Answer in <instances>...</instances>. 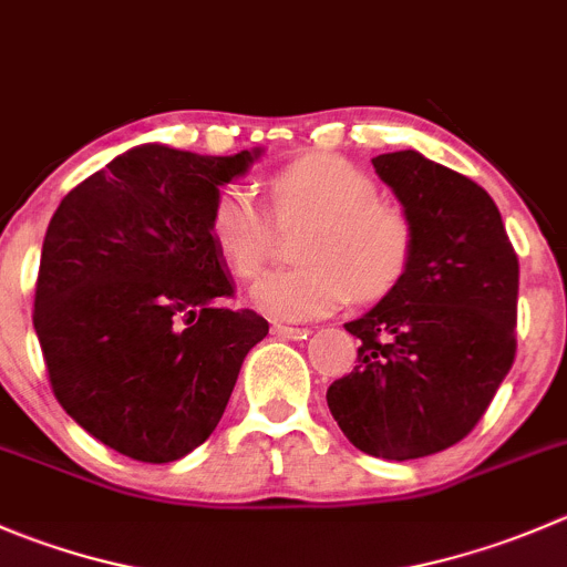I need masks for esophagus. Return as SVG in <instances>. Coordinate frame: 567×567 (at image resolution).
Returning <instances> with one entry per match:
<instances>
[{"mask_svg":"<svg viewBox=\"0 0 567 567\" xmlns=\"http://www.w3.org/2000/svg\"><path fill=\"white\" fill-rule=\"evenodd\" d=\"M271 332L279 334V338H288V340H305L307 334H310V329H305V327H288V323H274Z\"/></svg>","mask_w":567,"mask_h":567,"instance_id":"esophagus-1","label":"esophagus"}]
</instances>
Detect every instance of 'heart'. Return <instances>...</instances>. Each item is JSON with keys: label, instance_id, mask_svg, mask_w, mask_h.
<instances>
[{"label": "heart", "instance_id": "1", "mask_svg": "<svg viewBox=\"0 0 567 567\" xmlns=\"http://www.w3.org/2000/svg\"><path fill=\"white\" fill-rule=\"evenodd\" d=\"M377 179L329 152H310L268 179L277 218H307L288 271L251 288L257 310L310 321L338 310L351 293L379 299L401 282L415 251V227L399 202L377 196ZM210 240L229 271L251 279L268 257V221L244 185H224L207 218Z\"/></svg>", "mask_w": 567, "mask_h": 567}]
</instances>
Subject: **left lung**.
<instances>
[{
	"mask_svg": "<svg viewBox=\"0 0 567 567\" xmlns=\"http://www.w3.org/2000/svg\"><path fill=\"white\" fill-rule=\"evenodd\" d=\"M415 227L406 274L365 316L354 371L327 404L349 443L417 460L463 441L515 360L518 255L485 188L417 152L373 157Z\"/></svg>",
	"mask_w": 567,
	"mask_h": 567,
	"instance_id": "left-lung-1",
	"label": "left lung"
}]
</instances>
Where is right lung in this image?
Here are the masks:
<instances>
[{"label":"right lung","mask_w":567,"mask_h":567,"mask_svg":"<svg viewBox=\"0 0 567 567\" xmlns=\"http://www.w3.org/2000/svg\"><path fill=\"white\" fill-rule=\"evenodd\" d=\"M260 152L135 146L49 221L32 312L49 384L82 430L124 457L174 463L202 446L244 357L268 334L255 310L218 305L233 279L207 229L218 188Z\"/></svg>","instance_id":"obj_1"}]
</instances>
